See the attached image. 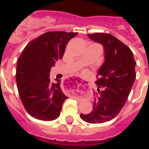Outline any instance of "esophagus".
Wrapping results in <instances>:
<instances>
[{"label": "esophagus", "instance_id": "obj_1", "mask_svg": "<svg viewBox=\"0 0 149 149\" xmlns=\"http://www.w3.org/2000/svg\"><path fill=\"white\" fill-rule=\"evenodd\" d=\"M71 79H73V80H72V81H73V82L79 83V84H80L79 85H82V86H84V85H86V84H87V82H86V81H84V80H82V79H81L80 77H71Z\"/></svg>", "mask_w": 149, "mask_h": 149}]
</instances>
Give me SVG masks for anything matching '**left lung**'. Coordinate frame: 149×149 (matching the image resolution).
Segmentation results:
<instances>
[{"mask_svg":"<svg viewBox=\"0 0 149 149\" xmlns=\"http://www.w3.org/2000/svg\"><path fill=\"white\" fill-rule=\"evenodd\" d=\"M87 36L102 45L104 61L98 71L93 111L81 113V118L88 123H103L114 119L125 104L136 79V62L131 50L113 36L100 33Z\"/></svg>","mask_w":149,"mask_h":149,"instance_id":"1","label":"left lung"}]
</instances>
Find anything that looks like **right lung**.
<instances>
[{
  "label": "right lung",
  "mask_w": 149,
  "mask_h": 149,
  "mask_svg": "<svg viewBox=\"0 0 149 149\" xmlns=\"http://www.w3.org/2000/svg\"><path fill=\"white\" fill-rule=\"evenodd\" d=\"M77 33H45L27 45L17 63L18 93L27 112L35 119L52 121L60 115L68 97L60 88L61 80H50L51 68L63 58L68 41Z\"/></svg>",
  "instance_id": "add662e5"
}]
</instances>
